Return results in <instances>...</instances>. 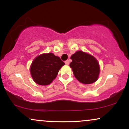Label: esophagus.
<instances>
[{"instance_id":"obj_1","label":"esophagus","mask_w":129,"mask_h":129,"mask_svg":"<svg viewBox=\"0 0 129 129\" xmlns=\"http://www.w3.org/2000/svg\"><path fill=\"white\" fill-rule=\"evenodd\" d=\"M65 63H66V65H69V60H67L65 61Z\"/></svg>"}]
</instances>
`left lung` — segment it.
I'll use <instances>...</instances> for the list:
<instances>
[{
    "label": "left lung",
    "instance_id": "8db88e82",
    "mask_svg": "<svg viewBox=\"0 0 129 129\" xmlns=\"http://www.w3.org/2000/svg\"><path fill=\"white\" fill-rule=\"evenodd\" d=\"M70 67L75 78L81 83L90 84L97 81L100 72L96 59L82 51H76L71 56Z\"/></svg>",
    "mask_w": 129,
    "mask_h": 129
}]
</instances>
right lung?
<instances>
[{"instance_id":"1","label":"right lung","mask_w":129,"mask_h":129,"mask_svg":"<svg viewBox=\"0 0 129 129\" xmlns=\"http://www.w3.org/2000/svg\"><path fill=\"white\" fill-rule=\"evenodd\" d=\"M64 65L60 57L53 53H44L32 62L30 73L36 84L47 85L55 79L60 69Z\"/></svg>"}]
</instances>
